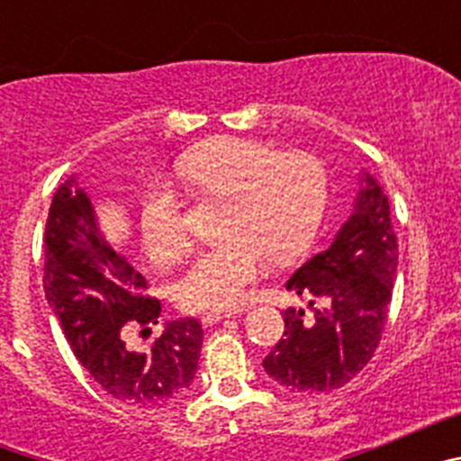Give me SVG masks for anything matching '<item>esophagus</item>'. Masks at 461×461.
Here are the masks:
<instances>
[{"instance_id":"34e87169","label":"esophagus","mask_w":461,"mask_h":461,"mask_svg":"<svg viewBox=\"0 0 461 461\" xmlns=\"http://www.w3.org/2000/svg\"><path fill=\"white\" fill-rule=\"evenodd\" d=\"M235 313H242V309H235V312H205L201 316V323L203 325H214L219 323L221 319H230Z\"/></svg>"}]
</instances>
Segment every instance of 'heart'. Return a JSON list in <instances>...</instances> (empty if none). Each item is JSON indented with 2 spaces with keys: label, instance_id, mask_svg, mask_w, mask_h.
Wrapping results in <instances>:
<instances>
[{
  "label": "heart",
  "instance_id": "1",
  "mask_svg": "<svg viewBox=\"0 0 461 461\" xmlns=\"http://www.w3.org/2000/svg\"><path fill=\"white\" fill-rule=\"evenodd\" d=\"M175 175L195 201L221 203V244L195 258L177 281V303L189 312H223L242 303L266 258L288 263L309 249L330 195L328 168L307 152H275L251 138L221 136L182 154ZM138 228L145 254L173 266L189 251L182 201L168 186L142 195Z\"/></svg>",
  "mask_w": 461,
  "mask_h": 461
}]
</instances>
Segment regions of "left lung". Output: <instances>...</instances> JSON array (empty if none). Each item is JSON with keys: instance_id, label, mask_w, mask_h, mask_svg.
I'll return each mask as SVG.
<instances>
[{"instance_id": "left-lung-1", "label": "left lung", "mask_w": 461, "mask_h": 461, "mask_svg": "<svg viewBox=\"0 0 461 461\" xmlns=\"http://www.w3.org/2000/svg\"><path fill=\"white\" fill-rule=\"evenodd\" d=\"M397 256L388 195L362 173L353 214L335 242L286 281L288 291L309 297L312 313L284 312V337L263 360L279 388L332 393L365 369L388 321Z\"/></svg>"}]
</instances>
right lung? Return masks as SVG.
Returning a JSON list of instances; mask_svg holds the SVG:
<instances>
[{"instance_id": "1", "label": "right lung", "mask_w": 461, "mask_h": 461, "mask_svg": "<svg viewBox=\"0 0 461 461\" xmlns=\"http://www.w3.org/2000/svg\"><path fill=\"white\" fill-rule=\"evenodd\" d=\"M67 180L46 223L43 291L73 356L113 399L138 409L175 404L194 383L203 346L195 319L170 321L148 348L126 344V330L157 323L161 303L142 295L148 281L101 235L92 201ZM142 330V332H145Z\"/></svg>"}]
</instances>
